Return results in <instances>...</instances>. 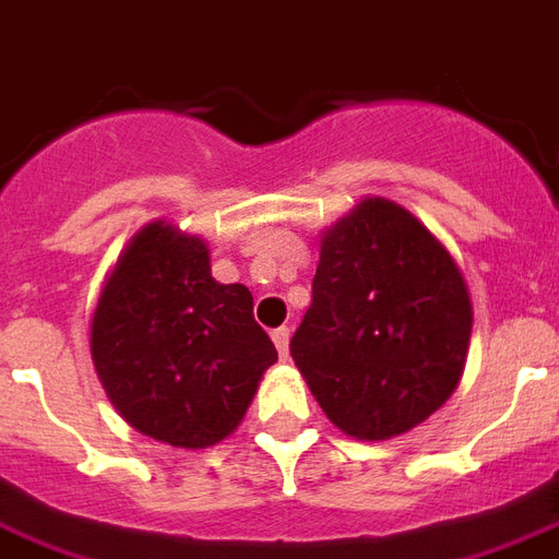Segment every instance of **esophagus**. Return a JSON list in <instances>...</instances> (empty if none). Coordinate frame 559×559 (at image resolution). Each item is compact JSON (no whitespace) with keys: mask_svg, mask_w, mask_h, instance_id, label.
I'll return each instance as SVG.
<instances>
[{"mask_svg":"<svg viewBox=\"0 0 559 559\" xmlns=\"http://www.w3.org/2000/svg\"><path fill=\"white\" fill-rule=\"evenodd\" d=\"M271 338H274L276 350H280V356L285 359V356H288V338H292V330H288V326H280V330H274Z\"/></svg>","mask_w":559,"mask_h":559,"instance_id":"esophagus-1","label":"esophagus"}]
</instances>
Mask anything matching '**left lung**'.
I'll use <instances>...</instances> for the list:
<instances>
[{"mask_svg": "<svg viewBox=\"0 0 559 559\" xmlns=\"http://www.w3.org/2000/svg\"><path fill=\"white\" fill-rule=\"evenodd\" d=\"M472 297L448 247L385 197L321 233L292 356L324 415L359 442L427 421L463 380Z\"/></svg>", "mask_w": 559, "mask_h": 559, "instance_id": "1", "label": "left lung"}]
</instances>
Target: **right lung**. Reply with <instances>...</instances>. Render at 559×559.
<instances>
[{"label": "right lung", "instance_id": "1", "mask_svg": "<svg viewBox=\"0 0 559 559\" xmlns=\"http://www.w3.org/2000/svg\"><path fill=\"white\" fill-rule=\"evenodd\" d=\"M209 262L200 235L167 221L141 226L91 318V359L120 418L188 451L233 433L276 362L250 288L217 283Z\"/></svg>", "mask_w": 559, "mask_h": 559}]
</instances>
